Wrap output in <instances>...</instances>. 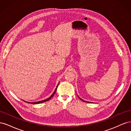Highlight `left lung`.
Masks as SVG:
<instances>
[{
	"instance_id": "8db88e82",
	"label": "left lung",
	"mask_w": 131,
	"mask_h": 131,
	"mask_svg": "<svg viewBox=\"0 0 131 131\" xmlns=\"http://www.w3.org/2000/svg\"><path fill=\"white\" fill-rule=\"evenodd\" d=\"M78 97H79V96H78ZM79 98H80L81 100H82V101L83 102H88V103H90V102H87V101H84V100H82V99H81V98H80V97H79Z\"/></svg>"
}]
</instances>
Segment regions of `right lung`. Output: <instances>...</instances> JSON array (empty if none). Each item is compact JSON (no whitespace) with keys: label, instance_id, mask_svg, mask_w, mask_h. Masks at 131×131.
Returning a JSON list of instances; mask_svg holds the SVG:
<instances>
[{"label":"right lung","instance_id":"1","mask_svg":"<svg viewBox=\"0 0 131 131\" xmlns=\"http://www.w3.org/2000/svg\"><path fill=\"white\" fill-rule=\"evenodd\" d=\"M59 83L58 84V85H57V87H56V89H55V90H54V91L53 92V93H52V94L51 95V96L49 97V98H47V99H46V100H43V101H39V102H26V101H23L24 102H26V103H31V104H39V103H43V102H46V101H48L49 100H50V99L52 98L53 96V95H54V94L56 93V90H57V87H58V85H59Z\"/></svg>","mask_w":131,"mask_h":131}]
</instances>
